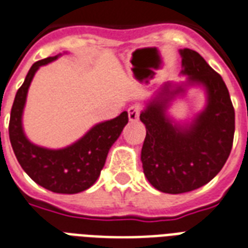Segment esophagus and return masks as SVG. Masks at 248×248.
I'll use <instances>...</instances> for the list:
<instances>
[{"label": "esophagus", "mask_w": 248, "mask_h": 248, "mask_svg": "<svg viewBox=\"0 0 248 248\" xmlns=\"http://www.w3.org/2000/svg\"><path fill=\"white\" fill-rule=\"evenodd\" d=\"M127 114H129V119L131 122H133V121H137V119L139 118V114H140V106H130L129 109H127Z\"/></svg>", "instance_id": "esophagus-1"}]
</instances>
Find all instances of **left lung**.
Masks as SVG:
<instances>
[{
    "instance_id": "8db88e82",
    "label": "left lung",
    "mask_w": 248,
    "mask_h": 248,
    "mask_svg": "<svg viewBox=\"0 0 248 248\" xmlns=\"http://www.w3.org/2000/svg\"><path fill=\"white\" fill-rule=\"evenodd\" d=\"M179 52L185 82L163 84L139 117L146 126L140 152L144 176L154 188L170 194L190 192L214 179L230 155L235 130V113L221 76L199 52ZM189 86H203L207 104L190 123L180 124L168 109Z\"/></svg>"
}]
</instances>
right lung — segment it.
Listing matches in <instances>:
<instances>
[{"mask_svg":"<svg viewBox=\"0 0 248 248\" xmlns=\"http://www.w3.org/2000/svg\"><path fill=\"white\" fill-rule=\"evenodd\" d=\"M60 55L32 64L22 87L18 89L9 122V138L16 160L36 184L55 193L75 194L91 188L104 168L110 147L129 122L127 111L94 124L84 137L64 148H47L34 144L23 131L22 115L27 92L39 67Z\"/></svg>","mask_w":248,"mask_h":248,"instance_id":"right-lung-1","label":"right lung"}]
</instances>
